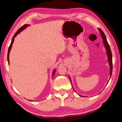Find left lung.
I'll return each instance as SVG.
<instances>
[{
  "instance_id": "1",
  "label": "left lung",
  "mask_w": 122,
  "mask_h": 122,
  "mask_svg": "<svg viewBox=\"0 0 122 122\" xmlns=\"http://www.w3.org/2000/svg\"><path fill=\"white\" fill-rule=\"evenodd\" d=\"M98 30H99V31H100V32L101 35V36H102V38L103 39V44H104V47H105V48H106V51H107V55H108V62H109V66H110V79L111 75H112V53H111L110 47V46H109V45L108 44V41H107V38H106V36H105L104 32H103L102 30H101V29H100V28H98ZM69 79H70V80H71V77H69ZM110 79H109V80H110ZM109 81H108V82H107V84H108ZM71 85H72V84H71ZM74 90H75V89H74ZM75 92H76V91H75ZM78 95H80V96H81V97H86V96H81V95H79V94H78Z\"/></svg>"
}]
</instances>
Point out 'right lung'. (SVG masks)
<instances>
[{"label": "right lung", "instance_id": "add662e5", "mask_svg": "<svg viewBox=\"0 0 122 122\" xmlns=\"http://www.w3.org/2000/svg\"><path fill=\"white\" fill-rule=\"evenodd\" d=\"M30 26V25H26V24L24 25L23 26H22L21 28H20L19 29V30H18V31L16 32L15 34L14 35L13 38H12V39L11 43V44H10V47H9V50H8V53H7V60H8V62H9V63H10V62H9V54H10V51H11V48H12V44H13V42H14V38H15V37L16 36H17V35H18V34H19L22 31V30H25V28L27 27H28V26ZM55 71H56V69H54V71H53V74H52V76H54V74H55ZM30 101H33L32 100H30Z\"/></svg>", "mask_w": 122, "mask_h": 122}]
</instances>
